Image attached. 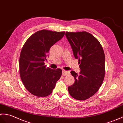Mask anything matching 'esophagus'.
Segmentation results:
<instances>
[{"label":"esophagus","instance_id":"obj_1","mask_svg":"<svg viewBox=\"0 0 123 123\" xmlns=\"http://www.w3.org/2000/svg\"><path fill=\"white\" fill-rule=\"evenodd\" d=\"M70 74V72L69 71H66V70H62V75L64 76H67L68 75Z\"/></svg>","mask_w":123,"mask_h":123}]
</instances>
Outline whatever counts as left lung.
Listing matches in <instances>:
<instances>
[{
  "label": "left lung",
  "instance_id": "left-lung-1",
  "mask_svg": "<svg viewBox=\"0 0 123 123\" xmlns=\"http://www.w3.org/2000/svg\"><path fill=\"white\" fill-rule=\"evenodd\" d=\"M66 36L72 48L75 58H78L80 72L78 75L70 72L75 83L68 87L74 98L84 100L98 91L105 74V54L99 42L86 31L66 32Z\"/></svg>",
  "mask_w": 123,
  "mask_h": 123
}]
</instances>
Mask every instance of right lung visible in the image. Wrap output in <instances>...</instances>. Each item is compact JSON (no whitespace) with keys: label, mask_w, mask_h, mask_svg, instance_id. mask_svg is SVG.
<instances>
[{"label":"right lung","mask_w":123,"mask_h":123,"mask_svg":"<svg viewBox=\"0 0 123 123\" xmlns=\"http://www.w3.org/2000/svg\"><path fill=\"white\" fill-rule=\"evenodd\" d=\"M64 35V31L41 30L31 35L21 49L19 61L20 78L27 91L35 96L49 95L61 77V69L46 67L44 61L50 47Z\"/></svg>","instance_id":"obj_1"}]
</instances>
